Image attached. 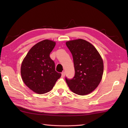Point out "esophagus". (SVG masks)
<instances>
[{"label": "esophagus", "mask_w": 128, "mask_h": 128, "mask_svg": "<svg viewBox=\"0 0 128 128\" xmlns=\"http://www.w3.org/2000/svg\"><path fill=\"white\" fill-rule=\"evenodd\" d=\"M65 75H66V72H62V78H64L65 76Z\"/></svg>", "instance_id": "34e87169"}]
</instances>
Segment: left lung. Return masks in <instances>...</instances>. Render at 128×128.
<instances>
[{
	"instance_id": "left-lung-1",
	"label": "left lung",
	"mask_w": 128,
	"mask_h": 128,
	"mask_svg": "<svg viewBox=\"0 0 128 128\" xmlns=\"http://www.w3.org/2000/svg\"><path fill=\"white\" fill-rule=\"evenodd\" d=\"M72 54L75 75L66 81L74 93L84 96L93 91L101 81L103 62L94 46L86 40L78 39L66 42Z\"/></svg>"
}]
</instances>
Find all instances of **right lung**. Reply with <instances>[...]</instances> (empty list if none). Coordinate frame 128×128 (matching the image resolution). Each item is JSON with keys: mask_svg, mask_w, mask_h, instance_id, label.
<instances>
[{"mask_svg": "<svg viewBox=\"0 0 128 128\" xmlns=\"http://www.w3.org/2000/svg\"><path fill=\"white\" fill-rule=\"evenodd\" d=\"M56 42L45 40L33 46L21 64V75L24 82L34 92L43 94L50 91L61 74L56 71L55 63L50 53Z\"/></svg>", "mask_w": 128, "mask_h": 128, "instance_id": "1", "label": "right lung"}]
</instances>
